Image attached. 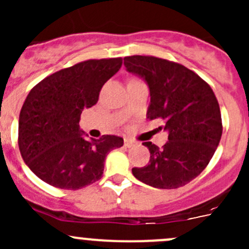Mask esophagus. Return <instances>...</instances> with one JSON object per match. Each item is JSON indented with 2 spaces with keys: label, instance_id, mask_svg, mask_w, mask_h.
Instances as JSON below:
<instances>
[{
  "label": "esophagus",
  "instance_id": "1",
  "mask_svg": "<svg viewBox=\"0 0 249 249\" xmlns=\"http://www.w3.org/2000/svg\"><path fill=\"white\" fill-rule=\"evenodd\" d=\"M124 144H125V147L131 148V147H134L135 144H136V142H135V141H132V140H130V139H125L124 140Z\"/></svg>",
  "mask_w": 249,
  "mask_h": 249
}]
</instances>
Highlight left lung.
Returning <instances> with one entry per match:
<instances>
[{"instance_id": "8db88e82", "label": "left lung", "mask_w": 249, "mask_h": 249, "mask_svg": "<svg viewBox=\"0 0 249 249\" xmlns=\"http://www.w3.org/2000/svg\"><path fill=\"white\" fill-rule=\"evenodd\" d=\"M131 73L142 77L150 91L147 118L161 119L169 141L159 148L152 142L149 164L132 175L159 189H176L201 173L212 159L223 132L219 104L210 85L183 65L155 56L124 57Z\"/></svg>"}]
</instances>
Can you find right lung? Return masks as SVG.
<instances>
[{
	"instance_id": "1",
	"label": "right lung",
	"mask_w": 249,
	"mask_h": 249,
	"mask_svg": "<svg viewBox=\"0 0 249 249\" xmlns=\"http://www.w3.org/2000/svg\"><path fill=\"white\" fill-rule=\"evenodd\" d=\"M122 64V57L87 60L50 74L29 92L18 144L25 164L43 182L67 190L92 184L102 177L107 154L124 144L114 135L85 140L79 129L83 109L96 104Z\"/></svg>"
}]
</instances>
